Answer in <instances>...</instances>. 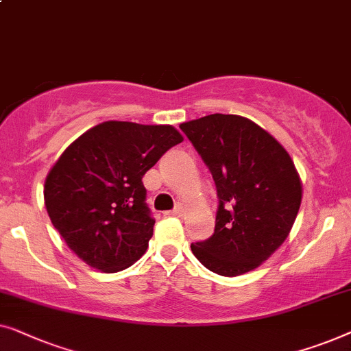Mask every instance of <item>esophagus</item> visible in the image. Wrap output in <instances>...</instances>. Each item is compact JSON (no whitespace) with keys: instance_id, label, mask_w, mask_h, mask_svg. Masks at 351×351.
<instances>
[{"instance_id":"esophagus-1","label":"esophagus","mask_w":351,"mask_h":351,"mask_svg":"<svg viewBox=\"0 0 351 351\" xmlns=\"http://www.w3.org/2000/svg\"><path fill=\"white\" fill-rule=\"evenodd\" d=\"M182 213H184V208H182L181 205H178L176 208H173L171 211H165L167 216H182Z\"/></svg>"}]
</instances>
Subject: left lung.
<instances>
[{
	"label": "left lung",
	"instance_id": "obj_1",
	"mask_svg": "<svg viewBox=\"0 0 351 351\" xmlns=\"http://www.w3.org/2000/svg\"><path fill=\"white\" fill-rule=\"evenodd\" d=\"M218 192L215 232L191 245L206 269L237 276L259 267L289 235L302 186L285 147L264 128L234 114L181 124Z\"/></svg>",
	"mask_w": 351,
	"mask_h": 351
}]
</instances>
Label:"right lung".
<instances>
[{"label":"right lung","instance_id":"1","mask_svg":"<svg viewBox=\"0 0 351 351\" xmlns=\"http://www.w3.org/2000/svg\"><path fill=\"white\" fill-rule=\"evenodd\" d=\"M181 141L171 125L108 121L66 147L46 178L44 204L77 258L114 274L145 254L156 221L141 178Z\"/></svg>","mask_w":351,"mask_h":351}]
</instances>
